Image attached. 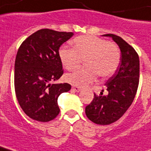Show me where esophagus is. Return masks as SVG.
Masks as SVG:
<instances>
[{
	"instance_id": "esophagus-1",
	"label": "esophagus",
	"mask_w": 151,
	"mask_h": 151,
	"mask_svg": "<svg viewBox=\"0 0 151 151\" xmlns=\"http://www.w3.org/2000/svg\"><path fill=\"white\" fill-rule=\"evenodd\" d=\"M81 89V88L80 87H77V86H73V87H72V90H73V91H75V92H80Z\"/></svg>"
}]
</instances>
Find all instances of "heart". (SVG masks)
<instances>
[{
    "label": "heart",
    "instance_id": "obj_1",
    "mask_svg": "<svg viewBox=\"0 0 151 151\" xmlns=\"http://www.w3.org/2000/svg\"><path fill=\"white\" fill-rule=\"evenodd\" d=\"M73 48H62L59 59L65 68L73 70L85 59V67L66 76V81L77 87H85L96 79L112 75L121 59L118 46L98 37L84 35L72 41Z\"/></svg>",
    "mask_w": 151,
    "mask_h": 151
}]
</instances>
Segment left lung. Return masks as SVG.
I'll list each match as a JSON object with an SVG mask.
<instances>
[{
	"mask_svg": "<svg viewBox=\"0 0 151 151\" xmlns=\"http://www.w3.org/2000/svg\"><path fill=\"white\" fill-rule=\"evenodd\" d=\"M119 46L121 62L115 73L104 85L107 95L95 94L85 107L88 118L97 124H112L122 117L136 96L139 79V59L136 50L119 36L108 34ZM102 92H104L103 89Z\"/></svg>",
	"mask_w": 151,
	"mask_h": 151,
	"instance_id": "obj_1",
	"label": "left lung"
}]
</instances>
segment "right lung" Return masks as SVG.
Listing matches in <instances>:
<instances>
[{
  "label": "right lung",
  "mask_w": 151,
  "mask_h": 151,
  "mask_svg": "<svg viewBox=\"0 0 151 151\" xmlns=\"http://www.w3.org/2000/svg\"><path fill=\"white\" fill-rule=\"evenodd\" d=\"M72 32L39 29L20 45L15 62V91L26 114L37 122H48L57 117L58 97L70 91L67 83L52 84L63 74L59 56L60 46Z\"/></svg>",
  "instance_id": "right-lung-1"
}]
</instances>
